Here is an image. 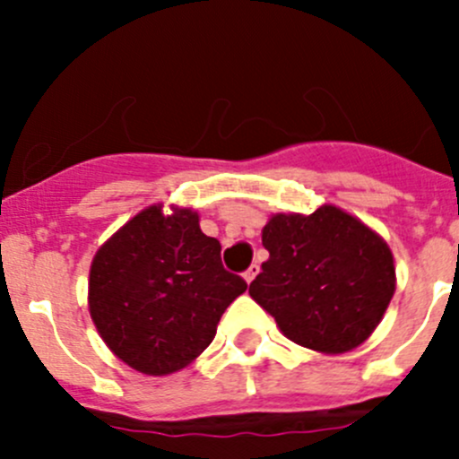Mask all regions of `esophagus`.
Here are the masks:
<instances>
[{
	"mask_svg": "<svg viewBox=\"0 0 459 459\" xmlns=\"http://www.w3.org/2000/svg\"><path fill=\"white\" fill-rule=\"evenodd\" d=\"M257 273H259V266H257V264H251V266H248L247 271H244V280H247V284H251V281L255 280Z\"/></svg>",
	"mask_w": 459,
	"mask_h": 459,
	"instance_id": "obj_1",
	"label": "esophagus"
}]
</instances>
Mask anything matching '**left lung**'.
Returning <instances> with one entry per match:
<instances>
[{"mask_svg": "<svg viewBox=\"0 0 459 459\" xmlns=\"http://www.w3.org/2000/svg\"><path fill=\"white\" fill-rule=\"evenodd\" d=\"M262 244L268 259L248 293L290 342L337 355L371 337L395 293L393 253L375 230L324 204L273 215Z\"/></svg>", "mask_w": 459, "mask_h": 459, "instance_id": "1", "label": "left lung"}]
</instances>
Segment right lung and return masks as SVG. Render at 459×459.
I'll list each match as a JSON object with an SVG mask.
<instances>
[{
  "mask_svg": "<svg viewBox=\"0 0 459 459\" xmlns=\"http://www.w3.org/2000/svg\"><path fill=\"white\" fill-rule=\"evenodd\" d=\"M143 208L100 247L88 277V311L110 351L143 375L188 367L212 342L247 281L221 266V247L200 215Z\"/></svg>",
  "mask_w": 459,
  "mask_h": 459,
  "instance_id": "1",
  "label": "right lung"
}]
</instances>
